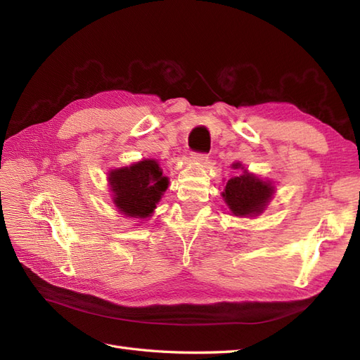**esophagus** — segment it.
Segmentation results:
<instances>
[{
  "label": "esophagus",
  "instance_id": "esophagus-1",
  "mask_svg": "<svg viewBox=\"0 0 360 360\" xmlns=\"http://www.w3.org/2000/svg\"><path fill=\"white\" fill-rule=\"evenodd\" d=\"M191 159L195 160V162H200V163H204L207 160V155L205 153H198V151H195V153L191 155Z\"/></svg>",
  "mask_w": 360,
  "mask_h": 360
}]
</instances>
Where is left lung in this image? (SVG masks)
Instances as JSON below:
<instances>
[{"label": "left lung", "mask_w": 360, "mask_h": 360, "mask_svg": "<svg viewBox=\"0 0 360 360\" xmlns=\"http://www.w3.org/2000/svg\"><path fill=\"white\" fill-rule=\"evenodd\" d=\"M236 163L234 168H240ZM274 186L269 181L259 180L254 174L245 171L240 177L228 180L222 197L236 216H252L261 213L269 202Z\"/></svg>", "instance_id": "obj_1"}]
</instances>
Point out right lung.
<instances>
[{
    "instance_id": "right-lung-1",
    "label": "right lung",
    "mask_w": 360,
    "mask_h": 360,
    "mask_svg": "<svg viewBox=\"0 0 360 360\" xmlns=\"http://www.w3.org/2000/svg\"><path fill=\"white\" fill-rule=\"evenodd\" d=\"M110 183L114 202L130 217H148L168 188L159 163L150 159L111 171Z\"/></svg>"
}]
</instances>
